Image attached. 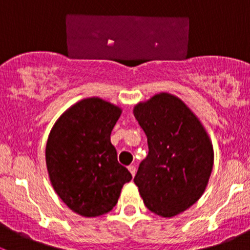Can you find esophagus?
Masks as SVG:
<instances>
[{
	"instance_id": "obj_1",
	"label": "esophagus",
	"mask_w": 250,
	"mask_h": 250,
	"mask_svg": "<svg viewBox=\"0 0 250 250\" xmlns=\"http://www.w3.org/2000/svg\"><path fill=\"white\" fill-rule=\"evenodd\" d=\"M128 170H129L130 172V174H132L133 176L135 175V173H137V168H135V166H129V167H128Z\"/></svg>"
}]
</instances>
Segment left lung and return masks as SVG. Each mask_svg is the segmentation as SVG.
I'll return each mask as SVG.
<instances>
[{"label":"left lung","instance_id":"obj_1","mask_svg":"<svg viewBox=\"0 0 250 250\" xmlns=\"http://www.w3.org/2000/svg\"><path fill=\"white\" fill-rule=\"evenodd\" d=\"M134 116L148 145L134 183L148 210L172 218L203 195L213 169V147L197 117L174 95L161 93L140 103Z\"/></svg>","mask_w":250,"mask_h":250}]
</instances>
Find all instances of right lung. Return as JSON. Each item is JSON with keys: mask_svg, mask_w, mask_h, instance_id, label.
<instances>
[{"mask_svg": "<svg viewBox=\"0 0 250 250\" xmlns=\"http://www.w3.org/2000/svg\"><path fill=\"white\" fill-rule=\"evenodd\" d=\"M121 109L89 98L65 111L50 130L46 163L50 183L75 213L92 218L109 213L132 174L117 161L110 135Z\"/></svg>", "mask_w": 250, "mask_h": 250, "instance_id": "right-lung-1", "label": "right lung"}]
</instances>
